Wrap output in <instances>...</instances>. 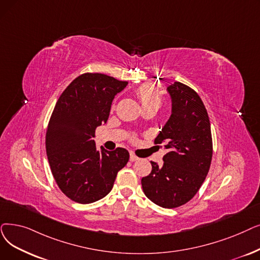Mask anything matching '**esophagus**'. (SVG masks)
<instances>
[{"label":"esophagus","instance_id":"esophagus-1","mask_svg":"<svg viewBox=\"0 0 260 260\" xmlns=\"http://www.w3.org/2000/svg\"><path fill=\"white\" fill-rule=\"evenodd\" d=\"M138 159H139V157H137L135 154L131 153V155H129V160H131L132 162H133V161H137Z\"/></svg>","mask_w":260,"mask_h":260}]
</instances>
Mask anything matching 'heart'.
Segmentation results:
<instances>
[{
	"label": "heart",
	"instance_id": "b5f03b06",
	"mask_svg": "<svg viewBox=\"0 0 260 260\" xmlns=\"http://www.w3.org/2000/svg\"><path fill=\"white\" fill-rule=\"evenodd\" d=\"M136 94L140 101L142 109H154L157 111L162 105L160 93L149 85L140 86L136 90Z\"/></svg>",
	"mask_w": 260,
	"mask_h": 260
}]
</instances>
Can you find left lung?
Listing matches in <instances>:
<instances>
[{"mask_svg":"<svg viewBox=\"0 0 260 260\" xmlns=\"http://www.w3.org/2000/svg\"><path fill=\"white\" fill-rule=\"evenodd\" d=\"M172 114L156 137L168 153L161 167L151 161V173L142 177L146 198L164 208L179 207L192 199L208 174L212 158L210 122L204 103L189 86L175 82L168 87Z\"/></svg>","mask_w":260,"mask_h":260,"instance_id":"8db88e82","label":"left lung"}]
</instances>
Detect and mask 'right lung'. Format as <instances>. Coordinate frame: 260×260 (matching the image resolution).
Segmentation results:
<instances>
[{
  "label": "right lung",
  "mask_w": 260,
  "mask_h": 260,
  "mask_svg": "<svg viewBox=\"0 0 260 260\" xmlns=\"http://www.w3.org/2000/svg\"><path fill=\"white\" fill-rule=\"evenodd\" d=\"M126 85L106 74L84 73L63 90L52 112L46 134L51 171L62 193L80 204L106 197L129 159L123 148L98 151L92 139Z\"/></svg>",
  "instance_id": "obj_1"
}]
</instances>
